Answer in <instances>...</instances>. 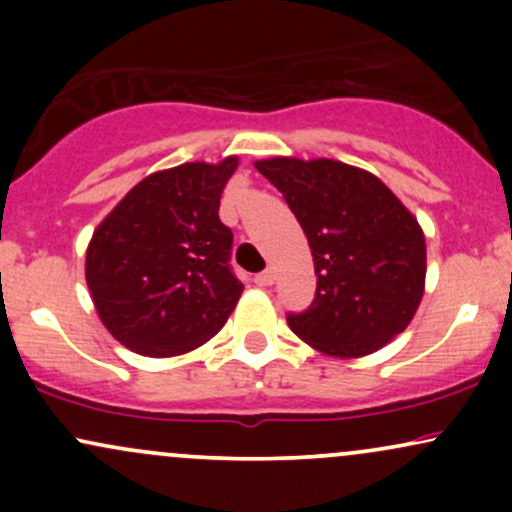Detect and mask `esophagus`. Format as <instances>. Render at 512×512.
Wrapping results in <instances>:
<instances>
[{"label": "esophagus", "instance_id": "34e87169", "mask_svg": "<svg viewBox=\"0 0 512 512\" xmlns=\"http://www.w3.org/2000/svg\"><path fill=\"white\" fill-rule=\"evenodd\" d=\"M255 284L262 286V289H264V286H272L274 284V269H264L262 274H257Z\"/></svg>", "mask_w": 512, "mask_h": 512}]
</instances>
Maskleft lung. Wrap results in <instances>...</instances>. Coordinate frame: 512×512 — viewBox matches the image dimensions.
Returning a JSON list of instances; mask_svg holds the SVG:
<instances>
[{
	"label": "left lung",
	"mask_w": 512,
	"mask_h": 512,
	"mask_svg": "<svg viewBox=\"0 0 512 512\" xmlns=\"http://www.w3.org/2000/svg\"><path fill=\"white\" fill-rule=\"evenodd\" d=\"M255 168L281 192L313 252L317 291L289 315L293 334L327 356L383 349L424 298L426 240L383 180L332 158L276 156Z\"/></svg>",
	"instance_id": "1"
}]
</instances>
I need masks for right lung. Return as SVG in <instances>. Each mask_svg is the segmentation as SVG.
<instances>
[{
  "mask_svg": "<svg viewBox=\"0 0 512 512\" xmlns=\"http://www.w3.org/2000/svg\"><path fill=\"white\" fill-rule=\"evenodd\" d=\"M238 158L182 163L132 187L93 231L86 284L108 332L142 356L209 342L236 308L233 233L219 219Z\"/></svg>",
  "mask_w": 512,
  "mask_h": 512,
  "instance_id": "add662e5",
  "label": "right lung"
}]
</instances>
